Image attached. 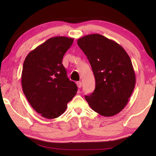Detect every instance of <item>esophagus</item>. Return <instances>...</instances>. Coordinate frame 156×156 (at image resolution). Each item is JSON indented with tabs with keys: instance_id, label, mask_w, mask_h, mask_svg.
<instances>
[{
	"instance_id": "1",
	"label": "esophagus",
	"mask_w": 156,
	"mask_h": 156,
	"mask_svg": "<svg viewBox=\"0 0 156 156\" xmlns=\"http://www.w3.org/2000/svg\"><path fill=\"white\" fill-rule=\"evenodd\" d=\"M77 87L79 88H80L82 87V82H77Z\"/></svg>"
}]
</instances>
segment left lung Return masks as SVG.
<instances>
[{
    "label": "left lung",
    "mask_w": 156,
    "mask_h": 156,
    "mask_svg": "<svg viewBox=\"0 0 156 156\" xmlns=\"http://www.w3.org/2000/svg\"><path fill=\"white\" fill-rule=\"evenodd\" d=\"M95 78V90L85 98L94 111L112 117L127 105L135 85V74L127 53L121 45L100 34L78 39Z\"/></svg>",
    "instance_id": "8db88e82"
}]
</instances>
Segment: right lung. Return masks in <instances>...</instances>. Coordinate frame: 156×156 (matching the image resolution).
<instances>
[{
  "mask_svg": "<svg viewBox=\"0 0 156 156\" xmlns=\"http://www.w3.org/2000/svg\"><path fill=\"white\" fill-rule=\"evenodd\" d=\"M73 41V38L64 36L51 37L25 59L21 74L23 93L43 117L52 119L62 115L77 92V86L69 80L62 64Z\"/></svg>",
  "mask_w": 156,
  "mask_h": 156,
  "instance_id": "obj_1",
  "label": "right lung"
}]
</instances>
